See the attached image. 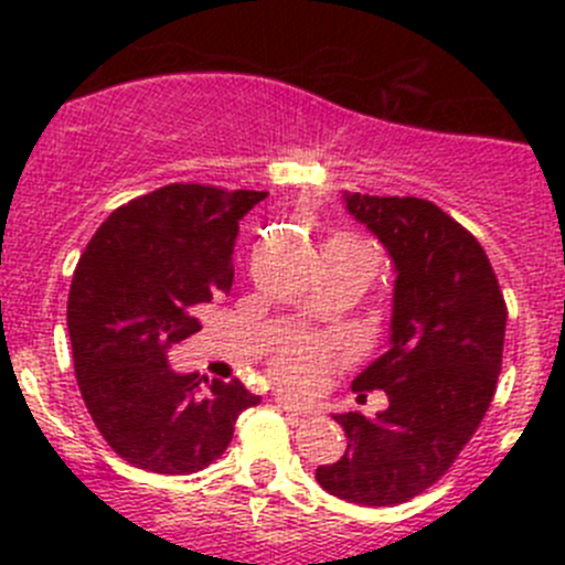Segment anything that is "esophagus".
<instances>
[{"label": "esophagus", "instance_id": "obj_1", "mask_svg": "<svg viewBox=\"0 0 565 565\" xmlns=\"http://www.w3.org/2000/svg\"><path fill=\"white\" fill-rule=\"evenodd\" d=\"M276 402H278V407H281L284 413H287L289 418H295V420L306 418V415L311 413L309 407H303V404H298L295 398H289V396H276Z\"/></svg>", "mask_w": 565, "mask_h": 565}]
</instances>
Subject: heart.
<instances>
[{"label": "heart", "mask_w": 565, "mask_h": 565, "mask_svg": "<svg viewBox=\"0 0 565 565\" xmlns=\"http://www.w3.org/2000/svg\"><path fill=\"white\" fill-rule=\"evenodd\" d=\"M330 355L328 347L311 335H295L273 358V374L287 388H311L322 377Z\"/></svg>", "instance_id": "heart-1"}]
</instances>
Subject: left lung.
<instances>
[{
	"label": "left lung",
	"mask_w": 565,
	"mask_h": 565,
	"mask_svg": "<svg viewBox=\"0 0 565 565\" xmlns=\"http://www.w3.org/2000/svg\"><path fill=\"white\" fill-rule=\"evenodd\" d=\"M344 207L391 256L388 350L352 391H385L374 418L333 415L347 451L317 467L324 492L361 505L415 498L459 457L487 415L503 363L505 300L481 243L415 196L347 193Z\"/></svg>",
	"instance_id": "1"
}]
</instances>
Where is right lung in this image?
Masks as SVG:
<instances>
[{
	"instance_id": "right-lung-1",
	"label": "right lung",
	"mask_w": 565,
	"mask_h": 565,
	"mask_svg": "<svg viewBox=\"0 0 565 565\" xmlns=\"http://www.w3.org/2000/svg\"><path fill=\"white\" fill-rule=\"evenodd\" d=\"M267 191L172 182L114 210L78 259L67 298L78 391L104 440L141 470L180 476L218 459L243 409L241 380L177 374L167 355L230 292L243 215Z\"/></svg>"
}]
</instances>
